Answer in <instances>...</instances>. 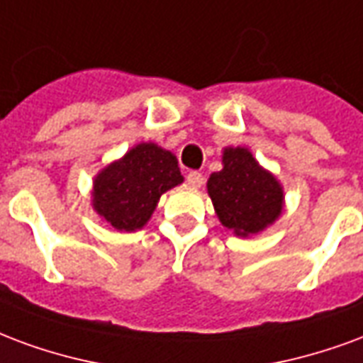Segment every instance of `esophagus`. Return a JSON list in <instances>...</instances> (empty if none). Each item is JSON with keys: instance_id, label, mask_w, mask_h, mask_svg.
<instances>
[{"instance_id": "34e87169", "label": "esophagus", "mask_w": 363, "mask_h": 363, "mask_svg": "<svg viewBox=\"0 0 363 363\" xmlns=\"http://www.w3.org/2000/svg\"><path fill=\"white\" fill-rule=\"evenodd\" d=\"M186 182H189L192 189H200L203 184V174L198 173V171H190V173L186 174Z\"/></svg>"}]
</instances>
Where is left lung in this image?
Returning a JSON list of instances; mask_svg holds the SVG:
<instances>
[{
	"label": "left lung",
	"mask_w": 363,
	"mask_h": 363,
	"mask_svg": "<svg viewBox=\"0 0 363 363\" xmlns=\"http://www.w3.org/2000/svg\"><path fill=\"white\" fill-rule=\"evenodd\" d=\"M221 163V171L209 174L208 194L223 227L246 238L265 230L283 216V184L259 165L248 147H223Z\"/></svg>",
	"instance_id": "obj_1"
}]
</instances>
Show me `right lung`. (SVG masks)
<instances>
[{
  "mask_svg": "<svg viewBox=\"0 0 363 363\" xmlns=\"http://www.w3.org/2000/svg\"><path fill=\"white\" fill-rule=\"evenodd\" d=\"M184 181L173 152L140 142L101 169L92 182V208L121 233L140 230L167 190Z\"/></svg>",
  "mask_w": 363,
  "mask_h": 363,
  "instance_id": "add662e5",
  "label": "right lung"
}]
</instances>
